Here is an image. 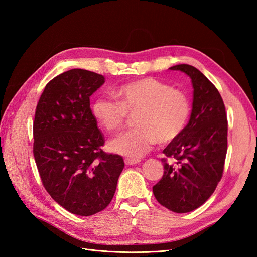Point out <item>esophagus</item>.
Masks as SVG:
<instances>
[{"mask_svg": "<svg viewBox=\"0 0 257 257\" xmlns=\"http://www.w3.org/2000/svg\"><path fill=\"white\" fill-rule=\"evenodd\" d=\"M124 162H125L126 165H135V164H138L139 163V160H135V159H125L124 160Z\"/></svg>", "mask_w": 257, "mask_h": 257, "instance_id": "1", "label": "esophagus"}]
</instances>
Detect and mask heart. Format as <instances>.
Here are the masks:
<instances>
[{
    "label": "heart",
    "instance_id": "obj_1",
    "mask_svg": "<svg viewBox=\"0 0 257 257\" xmlns=\"http://www.w3.org/2000/svg\"><path fill=\"white\" fill-rule=\"evenodd\" d=\"M119 102L97 98L92 112L108 133L119 131L127 115L136 128L109 142V149L132 159L142 158L157 144L172 143L182 134L190 119L191 105L184 93L155 78L123 84L115 91Z\"/></svg>",
    "mask_w": 257,
    "mask_h": 257
}]
</instances>
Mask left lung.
Wrapping results in <instances>:
<instances>
[{"label": "left lung", "instance_id": "1", "mask_svg": "<svg viewBox=\"0 0 257 257\" xmlns=\"http://www.w3.org/2000/svg\"><path fill=\"white\" fill-rule=\"evenodd\" d=\"M188 75L193 84V106L182 134L163 150L164 175L153 186L159 203L176 213L193 211L212 195L220 182L227 152V119L219 91L196 67H169Z\"/></svg>", "mask_w": 257, "mask_h": 257}]
</instances>
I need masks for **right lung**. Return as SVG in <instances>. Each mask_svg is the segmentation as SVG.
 <instances>
[{"label": "right lung", "instance_id": "right-lung-1", "mask_svg": "<svg viewBox=\"0 0 257 257\" xmlns=\"http://www.w3.org/2000/svg\"><path fill=\"white\" fill-rule=\"evenodd\" d=\"M104 76L74 68L47 83L36 106L33 154L46 191L67 211L89 216L104 210L124 168L118 154L105 153L104 135L90 96Z\"/></svg>", "mask_w": 257, "mask_h": 257}]
</instances>
